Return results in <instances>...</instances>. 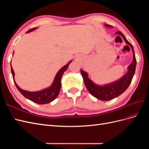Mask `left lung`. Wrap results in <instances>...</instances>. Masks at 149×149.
I'll return each instance as SVG.
<instances>
[{"instance_id": "left-lung-1", "label": "left lung", "mask_w": 149, "mask_h": 149, "mask_svg": "<svg viewBox=\"0 0 149 149\" xmlns=\"http://www.w3.org/2000/svg\"><path fill=\"white\" fill-rule=\"evenodd\" d=\"M106 26L111 27V25H105ZM118 33L123 37L125 43L130 46L133 52V61L132 63L128 66V71L123 77L116 81L110 83L109 84L104 86H98L94 84L92 81L90 79L86 72L84 71L83 70H81V73L82 74L84 84L86 85L88 91L92 95L96 97L98 100L102 101H109L119 96L121 94H123L126 89H127L135 73L136 67V59L135 56V53L134 50L133 46L132 44L129 43L127 40L124 37V35L120 31H117Z\"/></svg>"}]
</instances>
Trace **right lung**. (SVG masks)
Wrapping results in <instances>:
<instances>
[{
    "label": "right lung",
    "mask_w": 149,
    "mask_h": 149,
    "mask_svg": "<svg viewBox=\"0 0 149 149\" xmlns=\"http://www.w3.org/2000/svg\"><path fill=\"white\" fill-rule=\"evenodd\" d=\"M36 28L31 29L29 30L26 33L30 32L31 31H33ZM71 62V61H70L68 63L65 65L62 68H61L59 71H58L57 74H56L55 79H54L52 84L51 85V86H49L48 88L44 89L42 90V91H37V92H30V91H25V90L22 89L20 88H19V86L16 84L14 80V78H13L14 77V71H13V70L11 66V72L13 76V81H14L16 87L18 89V90L20 91V93L25 97L27 98L28 100L33 101L35 103L40 104H45L49 103L53 101L54 100H55L56 97L58 96V94H59L60 89H61V77L64 72L67 70L68 67Z\"/></svg>",
    "instance_id": "add662e5"
}]
</instances>
